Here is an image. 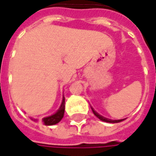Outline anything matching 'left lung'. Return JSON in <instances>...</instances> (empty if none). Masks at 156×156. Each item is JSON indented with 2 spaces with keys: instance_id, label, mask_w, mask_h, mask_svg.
<instances>
[{
  "instance_id": "1",
  "label": "left lung",
  "mask_w": 156,
  "mask_h": 156,
  "mask_svg": "<svg viewBox=\"0 0 156 156\" xmlns=\"http://www.w3.org/2000/svg\"><path fill=\"white\" fill-rule=\"evenodd\" d=\"M91 109H92V112H93V114H95V115H96L97 118L99 119H101V120H102V121H105V122L119 123V122H120V121H123V120L125 119H117V120H112V119H107V118H104V117H102L101 115H100L99 114H97L96 111H95L94 109L92 108H91Z\"/></svg>"
}]
</instances>
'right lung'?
<instances>
[{
  "mask_svg": "<svg viewBox=\"0 0 156 156\" xmlns=\"http://www.w3.org/2000/svg\"><path fill=\"white\" fill-rule=\"evenodd\" d=\"M65 113V97H63L62 100V103L60 105V108L58 109V111L56 112L55 114H53L51 116L48 117H45L42 119V122L43 123V125L45 126H53L55 125L57 123H59L62 119L63 116H64Z\"/></svg>",
  "mask_w": 156,
  "mask_h": 156,
  "instance_id": "obj_1",
  "label": "right lung"
}]
</instances>
